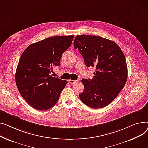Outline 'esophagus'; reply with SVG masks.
Segmentation results:
<instances>
[{
  "label": "esophagus",
  "instance_id": "1",
  "mask_svg": "<svg viewBox=\"0 0 148 148\" xmlns=\"http://www.w3.org/2000/svg\"><path fill=\"white\" fill-rule=\"evenodd\" d=\"M69 83H70L71 84H76L77 82V81H75V80H72V79H69L68 81Z\"/></svg>",
  "mask_w": 148,
  "mask_h": 148
}]
</instances>
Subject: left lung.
Wrapping results in <instances>:
<instances>
[{
  "label": "left lung",
  "instance_id": "left-lung-1",
  "mask_svg": "<svg viewBox=\"0 0 148 148\" xmlns=\"http://www.w3.org/2000/svg\"><path fill=\"white\" fill-rule=\"evenodd\" d=\"M73 46L78 49L87 67L95 68L91 79H82L84 90L79 94L88 106L99 109L117 97L127 79L125 57L116 43L97 36L77 35Z\"/></svg>",
  "mask_w": 148,
  "mask_h": 148
}]
</instances>
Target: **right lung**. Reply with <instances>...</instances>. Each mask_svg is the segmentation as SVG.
<instances>
[{
  "instance_id": "right-lung-1",
  "label": "right lung",
  "mask_w": 148,
  "mask_h": 148,
  "mask_svg": "<svg viewBox=\"0 0 148 148\" xmlns=\"http://www.w3.org/2000/svg\"><path fill=\"white\" fill-rule=\"evenodd\" d=\"M74 35L53 36L32 43L23 53L16 67L15 82L24 99L34 109L45 110L57 103L67 81L50 74L60 64L62 54Z\"/></svg>"
}]
</instances>
